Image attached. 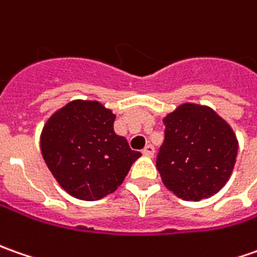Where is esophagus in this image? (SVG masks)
I'll return each mask as SVG.
<instances>
[{
	"label": "esophagus",
	"mask_w": 257,
	"mask_h": 257,
	"mask_svg": "<svg viewBox=\"0 0 257 257\" xmlns=\"http://www.w3.org/2000/svg\"><path fill=\"white\" fill-rule=\"evenodd\" d=\"M142 154L145 156H149V158H152L154 156V154H155V148L152 145H146L145 148H144V151H142Z\"/></svg>",
	"instance_id": "esophagus-1"
}]
</instances>
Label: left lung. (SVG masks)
<instances>
[{"mask_svg": "<svg viewBox=\"0 0 257 257\" xmlns=\"http://www.w3.org/2000/svg\"><path fill=\"white\" fill-rule=\"evenodd\" d=\"M156 156L164 185L183 200L209 198L225 186L237 156L232 128L210 108L183 103L166 115Z\"/></svg>", "mask_w": 257, "mask_h": 257, "instance_id": "8db88e82", "label": "left lung"}]
</instances>
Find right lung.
<instances>
[{
	"label": "right lung",
	"mask_w": 257,
	"mask_h": 257,
	"mask_svg": "<svg viewBox=\"0 0 257 257\" xmlns=\"http://www.w3.org/2000/svg\"><path fill=\"white\" fill-rule=\"evenodd\" d=\"M115 115L99 102L72 101L41 135L44 161L58 183L82 200L105 198L123 182L141 152L113 131Z\"/></svg>",
	"instance_id": "1"
}]
</instances>
